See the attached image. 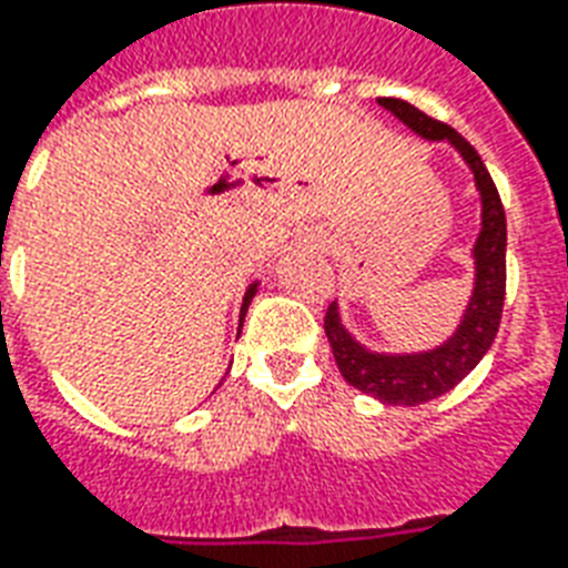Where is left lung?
Segmentation results:
<instances>
[{
    "label": "left lung",
    "mask_w": 568,
    "mask_h": 568,
    "mask_svg": "<svg viewBox=\"0 0 568 568\" xmlns=\"http://www.w3.org/2000/svg\"><path fill=\"white\" fill-rule=\"evenodd\" d=\"M383 110L410 128L413 134L430 143H449L462 161L470 168L481 203L479 236L473 242V290L464 305V314L449 338L430 349L413 353H386L362 344L347 323L341 320L338 302L326 311V338L332 344L341 377L371 398L389 407H416L455 389L458 383L481 362L491 349L494 335L500 329L503 300H506V212L500 194L491 182V173L481 164L479 152L455 131L437 119L425 116L400 98H377Z\"/></svg>",
    "instance_id": "1"
}]
</instances>
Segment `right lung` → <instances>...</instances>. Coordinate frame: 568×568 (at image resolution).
Listing matches in <instances>:
<instances>
[{"label": "right lung", "instance_id": "add662e5", "mask_svg": "<svg viewBox=\"0 0 568 568\" xmlns=\"http://www.w3.org/2000/svg\"><path fill=\"white\" fill-rule=\"evenodd\" d=\"M257 290H260V281H254V284H251V287L245 290V300H242V311H239V326H242V317L248 314V305H251V300L257 296Z\"/></svg>", "mask_w": 568, "mask_h": 568}]
</instances>
